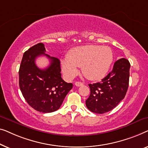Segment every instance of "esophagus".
Returning a JSON list of instances; mask_svg holds the SVG:
<instances>
[{
  "label": "esophagus",
  "instance_id": "34e87169",
  "mask_svg": "<svg viewBox=\"0 0 148 148\" xmlns=\"http://www.w3.org/2000/svg\"><path fill=\"white\" fill-rule=\"evenodd\" d=\"M74 84H75V86H82L83 83L81 82H76Z\"/></svg>",
  "mask_w": 148,
  "mask_h": 148
}]
</instances>
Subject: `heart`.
<instances>
[{"instance_id": "heart-1", "label": "heart", "mask_w": 148, "mask_h": 148, "mask_svg": "<svg viewBox=\"0 0 148 148\" xmlns=\"http://www.w3.org/2000/svg\"><path fill=\"white\" fill-rule=\"evenodd\" d=\"M113 60V53L108 46L83 45L72 48L62 60V70L67 78H72L81 67L82 74L90 80H101L107 74Z\"/></svg>"}]
</instances>
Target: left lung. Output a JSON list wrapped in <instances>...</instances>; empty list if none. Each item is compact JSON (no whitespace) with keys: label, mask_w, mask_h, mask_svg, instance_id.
Returning a JSON list of instances; mask_svg holds the SVG:
<instances>
[{"label":"left lung","mask_w":148,"mask_h":148,"mask_svg":"<svg viewBox=\"0 0 148 148\" xmlns=\"http://www.w3.org/2000/svg\"><path fill=\"white\" fill-rule=\"evenodd\" d=\"M130 69V62L121 58L115 62L112 71L101 82L88 84L90 94L86 105L91 112L107 113L124 99L129 86Z\"/></svg>","instance_id":"obj_1"}]
</instances>
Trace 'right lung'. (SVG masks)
Here are the masks:
<instances>
[{"label": "right lung", "mask_w": 148, "mask_h": 148, "mask_svg": "<svg viewBox=\"0 0 148 148\" xmlns=\"http://www.w3.org/2000/svg\"><path fill=\"white\" fill-rule=\"evenodd\" d=\"M45 51L42 43L26 51L23 56L18 76L20 90L27 103L36 111L47 113L60 109L73 84L62 78L60 60L50 57ZM41 55L46 56L51 62L45 69H40L35 64V59Z\"/></svg>", "instance_id": "right-lung-1"}]
</instances>
